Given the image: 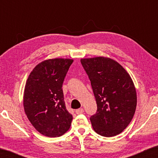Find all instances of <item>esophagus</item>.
<instances>
[{
	"label": "esophagus",
	"instance_id": "1",
	"mask_svg": "<svg viewBox=\"0 0 158 158\" xmlns=\"http://www.w3.org/2000/svg\"><path fill=\"white\" fill-rule=\"evenodd\" d=\"M83 112H84V109H83V108H81V109L75 110V113H76L77 114H83Z\"/></svg>",
	"mask_w": 158,
	"mask_h": 158
}]
</instances>
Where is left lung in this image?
Instances as JSON below:
<instances>
[{
	"instance_id": "obj_1",
	"label": "left lung",
	"mask_w": 158,
	"mask_h": 158,
	"mask_svg": "<svg viewBox=\"0 0 158 158\" xmlns=\"http://www.w3.org/2000/svg\"><path fill=\"white\" fill-rule=\"evenodd\" d=\"M81 62L90 81L98 107L90 118L94 130L103 137L118 135L135 113L137 92L132 79L111 58H83Z\"/></svg>"
}]
</instances>
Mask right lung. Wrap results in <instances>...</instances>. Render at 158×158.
<instances>
[{
  "label": "right lung",
  "mask_w": 158,
  "mask_h": 158,
  "mask_svg": "<svg viewBox=\"0 0 158 158\" xmlns=\"http://www.w3.org/2000/svg\"><path fill=\"white\" fill-rule=\"evenodd\" d=\"M73 60L55 58L39 63L28 77L23 92L27 118L42 135H63L71 126L73 116L66 109L62 87Z\"/></svg>",
  "instance_id": "obj_1"
}]
</instances>
